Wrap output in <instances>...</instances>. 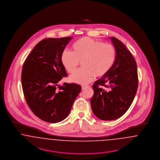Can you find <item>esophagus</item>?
I'll return each instance as SVG.
<instances>
[{
	"mask_svg": "<svg viewBox=\"0 0 160 160\" xmlns=\"http://www.w3.org/2000/svg\"><path fill=\"white\" fill-rule=\"evenodd\" d=\"M87 87H88V86H82V89L83 90V89H84L86 88H87Z\"/></svg>",
	"mask_w": 160,
	"mask_h": 160,
	"instance_id": "obj_1",
	"label": "esophagus"
}]
</instances>
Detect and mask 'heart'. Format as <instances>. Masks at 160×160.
I'll return each mask as SVG.
<instances>
[{
  "label": "heart",
  "mask_w": 160,
  "mask_h": 160,
  "mask_svg": "<svg viewBox=\"0 0 160 160\" xmlns=\"http://www.w3.org/2000/svg\"><path fill=\"white\" fill-rule=\"evenodd\" d=\"M72 52L65 50L61 54V62L70 74L74 73L80 62L83 68L69 77L71 82L86 84L95 77H101L112 68L116 58V50L111 44L84 37L72 46Z\"/></svg>",
  "instance_id": "1"
}]
</instances>
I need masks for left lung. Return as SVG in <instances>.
I'll return each instance as SVG.
<instances>
[{
    "label": "left lung",
    "mask_w": 160,
    "mask_h": 160,
    "mask_svg": "<svg viewBox=\"0 0 160 160\" xmlns=\"http://www.w3.org/2000/svg\"><path fill=\"white\" fill-rule=\"evenodd\" d=\"M116 50L114 63L104 76L94 82L91 99L92 110L103 121L115 120L131 105L138 87L137 64L121 41L110 37Z\"/></svg>",
    "instance_id": "left-lung-1"
}]
</instances>
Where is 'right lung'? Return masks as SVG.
Here are the masks:
<instances>
[{
	"label": "right lung",
	"mask_w": 160,
	"mask_h": 160,
	"mask_svg": "<svg viewBox=\"0 0 160 160\" xmlns=\"http://www.w3.org/2000/svg\"><path fill=\"white\" fill-rule=\"evenodd\" d=\"M72 38L41 41L23 64L22 84L26 102L34 114L47 122L64 120L82 90L77 84L64 83L61 86L58 84L67 76L61 54Z\"/></svg>",
	"instance_id": "obj_1"
}]
</instances>
